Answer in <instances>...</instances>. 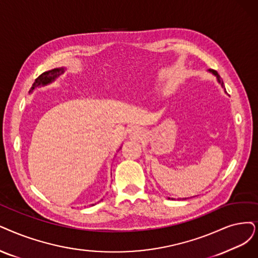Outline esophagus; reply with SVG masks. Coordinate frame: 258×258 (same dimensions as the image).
I'll return each mask as SVG.
<instances>
[{"instance_id": "1", "label": "esophagus", "mask_w": 258, "mask_h": 258, "mask_svg": "<svg viewBox=\"0 0 258 258\" xmlns=\"http://www.w3.org/2000/svg\"><path fill=\"white\" fill-rule=\"evenodd\" d=\"M128 133H129V137H130V138L139 140V139H141L142 136H143V130H142V128H140V127H138V126H133V127H131V128L128 130Z\"/></svg>"}]
</instances>
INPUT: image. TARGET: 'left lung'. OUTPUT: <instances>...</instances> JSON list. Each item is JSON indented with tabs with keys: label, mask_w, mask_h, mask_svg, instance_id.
<instances>
[{
	"label": "left lung",
	"mask_w": 258,
	"mask_h": 258,
	"mask_svg": "<svg viewBox=\"0 0 258 258\" xmlns=\"http://www.w3.org/2000/svg\"><path fill=\"white\" fill-rule=\"evenodd\" d=\"M209 72H210V73H212L216 78H217L218 84H220V85H221V87H222V88H223V90H224V93H226L225 88H224V86H223V81H222V79L220 78V76H219V74L217 73V72L214 71V70H209ZM168 199H170V198H168ZM182 199H186V198H182Z\"/></svg>",
	"instance_id": "left-lung-1"
}]
</instances>
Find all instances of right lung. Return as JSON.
<instances>
[{
    "instance_id": "right-lung-1",
    "label": "right lung",
    "mask_w": 258,
    "mask_h": 258,
    "mask_svg": "<svg viewBox=\"0 0 258 258\" xmlns=\"http://www.w3.org/2000/svg\"><path fill=\"white\" fill-rule=\"evenodd\" d=\"M64 71H66L64 68H56V69L44 72V73L41 74L35 80V82L33 84V87L30 88V90H29V93H33L36 88L44 87V86H47V85L51 84V82L55 81L61 74H63ZM92 205H94V204H92Z\"/></svg>"
}]
</instances>
